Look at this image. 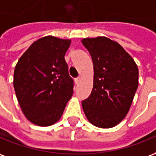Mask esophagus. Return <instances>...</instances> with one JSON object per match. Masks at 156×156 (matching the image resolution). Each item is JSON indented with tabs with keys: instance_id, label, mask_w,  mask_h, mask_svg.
Returning <instances> with one entry per match:
<instances>
[{
	"instance_id": "1",
	"label": "esophagus",
	"mask_w": 156,
	"mask_h": 156,
	"mask_svg": "<svg viewBox=\"0 0 156 156\" xmlns=\"http://www.w3.org/2000/svg\"><path fill=\"white\" fill-rule=\"evenodd\" d=\"M74 81L76 84H78V83H79V82H80V77H78V78H75Z\"/></svg>"
}]
</instances>
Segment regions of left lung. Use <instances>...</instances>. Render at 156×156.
<instances>
[{
  "mask_svg": "<svg viewBox=\"0 0 156 156\" xmlns=\"http://www.w3.org/2000/svg\"><path fill=\"white\" fill-rule=\"evenodd\" d=\"M94 65L92 92L82 101L86 117L98 127H115L126 116L139 85V69L118 43L106 37L82 40Z\"/></svg>",
  "mask_w": 156,
  "mask_h": 156,
  "instance_id": "1",
  "label": "left lung"
}]
</instances>
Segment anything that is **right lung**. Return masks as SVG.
I'll return each instance as SVG.
<instances>
[{"label":"right lung","mask_w":156,"mask_h":156,"mask_svg":"<svg viewBox=\"0 0 156 156\" xmlns=\"http://www.w3.org/2000/svg\"><path fill=\"white\" fill-rule=\"evenodd\" d=\"M70 40L45 36L33 43L18 60L13 85L23 114L32 123L47 127L61 118L73 93L65 54Z\"/></svg>","instance_id":"obj_1"}]
</instances>
